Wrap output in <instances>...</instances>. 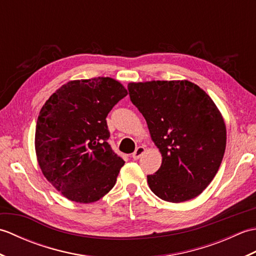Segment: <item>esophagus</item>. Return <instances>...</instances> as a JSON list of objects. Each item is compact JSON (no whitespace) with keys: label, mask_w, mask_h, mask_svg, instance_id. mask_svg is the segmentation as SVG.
Here are the masks:
<instances>
[{"label":"esophagus","mask_w":256,"mask_h":256,"mask_svg":"<svg viewBox=\"0 0 256 256\" xmlns=\"http://www.w3.org/2000/svg\"><path fill=\"white\" fill-rule=\"evenodd\" d=\"M145 150H146V148H144V146H138V148H136V150H135L134 153L132 154V157H133L134 160H138L140 157L145 153Z\"/></svg>","instance_id":"obj_1"}]
</instances>
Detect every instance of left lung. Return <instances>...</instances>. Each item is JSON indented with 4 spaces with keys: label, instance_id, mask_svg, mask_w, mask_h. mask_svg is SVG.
<instances>
[{
    "label": "left lung",
    "instance_id": "1",
    "mask_svg": "<svg viewBox=\"0 0 256 256\" xmlns=\"http://www.w3.org/2000/svg\"><path fill=\"white\" fill-rule=\"evenodd\" d=\"M128 88L162 154L160 170L148 176L150 190L174 204L196 198L214 178L224 155L226 128L218 106L188 80L130 82Z\"/></svg>",
    "mask_w": 256,
    "mask_h": 256
}]
</instances>
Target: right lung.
Listing matches in <instances>:
<instances>
[{
    "label": "right lung",
    "mask_w": 256,
    "mask_h": 256,
    "mask_svg": "<svg viewBox=\"0 0 256 256\" xmlns=\"http://www.w3.org/2000/svg\"><path fill=\"white\" fill-rule=\"evenodd\" d=\"M128 94L110 77L70 80L37 118L35 152L42 175L64 197L96 202L110 192L124 160L108 143V113Z\"/></svg>",
    "instance_id": "1"
}]
</instances>
